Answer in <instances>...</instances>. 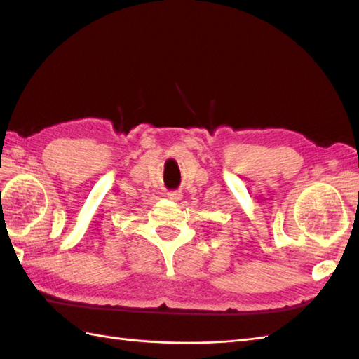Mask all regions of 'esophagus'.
<instances>
[{"label": "esophagus", "instance_id": "1", "mask_svg": "<svg viewBox=\"0 0 359 359\" xmlns=\"http://www.w3.org/2000/svg\"><path fill=\"white\" fill-rule=\"evenodd\" d=\"M168 197H170L171 201H180L182 193L180 191H170V193H168Z\"/></svg>", "mask_w": 359, "mask_h": 359}]
</instances>
